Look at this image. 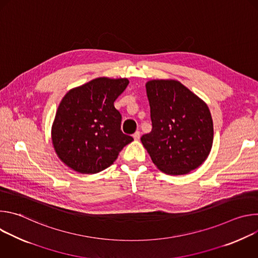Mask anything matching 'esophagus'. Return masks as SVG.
Returning a JSON list of instances; mask_svg holds the SVG:
<instances>
[{"label": "esophagus", "mask_w": 258, "mask_h": 258, "mask_svg": "<svg viewBox=\"0 0 258 258\" xmlns=\"http://www.w3.org/2000/svg\"><path fill=\"white\" fill-rule=\"evenodd\" d=\"M140 136H141V133H140V132H136V133L133 135V137H134L135 141H139V139H140Z\"/></svg>", "instance_id": "1"}]
</instances>
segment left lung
I'll list each match as a JSON object with an SVG mask.
<instances>
[{
  "instance_id": "1",
  "label": "left lung",
  "mask_w": 258,
  "mask_h": 258,
  "mask_svg": "<svg viewBox=\"0 0 258 258\" xmlns=\"http://www.w3.org/2000/svg\"><path fill=\"white\" fill-rule=\"evenodd\" d=\"M152 131L141 141L164 173L179 175L199 167L213 142V122L204 101L173 80L146 84Z\"/></svg>"
}]
</instances>
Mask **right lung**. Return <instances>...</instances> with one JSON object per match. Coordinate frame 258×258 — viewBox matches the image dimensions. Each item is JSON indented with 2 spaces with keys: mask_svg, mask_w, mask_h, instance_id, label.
Listing matches in <instances>:
<instances>
[{
  "mask_svg": "<svg viewBox=\"0 0 258 258\" xmlns=\"http://www.w3.org/2000/svg\"><path fill=\"white\" fill-rule=\"evenodd\" d=\"M127 85V79L98 78L63 97L52 126V143L68 167L81 173L100 172L134 140L121 132V114L114 107Z\"/></svg>",
  "mask_w": 258,
  "mask_h": 258,
  "instance_id": "obj_1",
  "label": "right lung"
}]
</instances>
